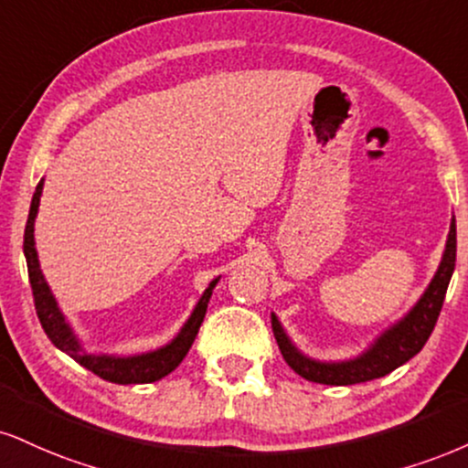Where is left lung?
I'll list each match as a JSON object with an SVG mask.
<instances>
[{"mask_svg": "<svg viewBox=\"0 0 468 468\" xmlns=\"http://www.w3.org/2000/svg\"><path fill=\"white\" fill-rule=\"evenodd\" d=\"M455 268V218H452L449 227L447 246H444L441 266L433 274L431 283L427 285L423 296L416 301V305L410 309L401 320L388 326L377 340L370 345L362 356L345 359V362H320V359L307 357L294 346L290 335L281 326L277 314H272V331L281 348V356L290 364V368L305 377L307 381L326 386H353L362 381L379 379L399 366L412 359L425 342L430 340L436 320L441 316V309L447 294L449 281H452Z\"/></svg>", "mask_w": 468, "mask_h": 468, "instance_id": "left-lung-1", "label": "left lung"}]
</instances>
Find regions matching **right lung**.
<instances>
[{"label":"right lung","mask_w":468,"mask_h":468,"mask_svg":"<svg viewBox=\"0 0 468 468\" xmlns=\"http://www.w3.org/2000/svg\"><path fill=\"white\" fill-rule=\"evenodd\" d=\"M43 194V180L37 185L35 196H32L30 213H27V224H26V235H24V255L27 261V277H30L32 294H35V307L37 316L41 320L43 331L48 334L49 340L56 348L67 353V356L76 359L78 364L84 366L87 370H91L93 375L102 377L112 384H152V381H159L161 377L170 375L176 366L183 362L187 351L194 345L198 329L205 320L207 305H209V298L213 294V288L219 279H213L209 288L205 290V294L200 296V301L196 303L194 312L187 318V323L183 324V329L178 331V335L172 342H167L165 346L156 348V351L142 353V356H91L87 353L78 340V335L73 334L71 324L67 323L63 312H60L58 303L49 290L48 281H45L41 266H38V255L35 249V219L38 213V202H41Z\"/></svg>","instance_id":"1"}]
</instances>
